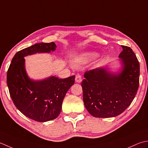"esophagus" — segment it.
Masks as SVG:
<instances>
[{
  "label": "esophagus",
  "instance_id": "1",
  "mask_svg": "<svg viewBox=\"0 0 148 148\" xmlns=\"http://www.w3.org/2000/svg\"><path fill=\"white\" fill-rule=\"evenodd\" d=\"M82 76L80 75H77L76 77H75V82L77 83H80L82 82Z\"/></svg>",
  "mask_w": 148,
  "mask_h": 148
}]
</instances>
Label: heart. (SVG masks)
Masks as SVG:
<instances>
[{"mask_svg": "<svg viewBox=\"0 0 148 148\" xmlns=\"http://www.w3.org/2000/svg\"><path fill=\"white\" fill-rule=\"evenodd\" d=\"M86 56L87 57H95L97 56V54L96 53H89L86 54Z\"/></svg>", "mask_w": 148, "mask_h": 148, "instance_id": "1", "label": "heart"}]
</instances>
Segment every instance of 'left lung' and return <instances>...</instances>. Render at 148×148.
<instances>
[{
  "label": "left lung",
  "instance_id": "obj_1",
  "mask_svg": "<svg viewBox=\"0 0 148 148\" xmlns=\"http://www.w3.org/2000/svg\"><path fill=\"white\" fill-rule=\"evenodd\" d=\"M119 57L123 64L117 74L106 68L87 71L82 82L83 100L87 111L96 117L119 115L134 100L139 86V62L133 50L121 45Z\"/></svg>",
  "mask_w": 148,
  "mask_h": 148
}]
</instances>
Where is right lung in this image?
I'll use <instances>...</instances> for the list:
<instances>
[{"instance_id":"add662e5","label":"right lung","mask_w":148,"mask_h":148,"mask_svg":"<svg viewBox=\"0 0 148 148\" xmlns=\"http://www.w3.org/2000/svg\"><path fill=\"white\" fill-rule=\"evenodd\" d=\"M54 42L40 43L18 52L8 70L7 84L12 100L23 115L38 122L56 119L62 109L63 99L75 83V76L59 78L54 76L41 80L30 79L24 57L56 50Z\"/></svg>"}]
</instances>
